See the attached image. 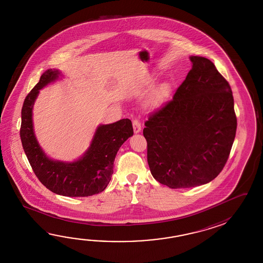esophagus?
I'll list each match as a JSON object with an SVG mask.
<instances>
[{
	"label": "esophagus",
	"mask_w": 263,
	"mask_h": 263,
	"mask_svg": "<svg viewBox=\"0 0 263 263\" xmlns=\"http://www.w3.org/2000/svg\"><path fill=\"white\" fill-rule=\"evenodd\" d=\"M133 126H134V132L135 134H138L141 132V122L138 118H134L133 120Z\"/></svg>",
	"instance_id": "esophagus-1"
}]
</instances>
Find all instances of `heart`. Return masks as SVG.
I'll list each match as a JSON object with an SVG mask.
<instances>
[{
  "label": "heart",
  "mask_w": 263,
  "mask_h": 263,
  "mask_svg": "<svg viewBox=\"0 0 263 263\" xmlns=\"http://www.w3.org/2000/svg\"><path fill=\"white\" fill-rule=\"evenodd\" d=\"M152 85V82L148 81L145 83L144 85V88H149ZM170 91V87L167 84H161L157 85L156 87H154L151 94L148 96V99L146 101V105L148 107H157L162 103V101L166 99L168 94Z\"/></svg>",
  "instance_id": "b5f03b06"
}]
</instances>
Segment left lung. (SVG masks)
I'll return each mask as SVG.
<instances>
[{
  "mask_svg": "<svg viewBox=\"0 0 263 263\" xmlns=\"http://www.w3.org/2000/svg\"><path fill=\"white\" fill-rule=\"evenodd\" d=\"M190 60L192 69L173 99L149 115L143 130L151 174L171 189L215 179L229 159L237 129L228 81L207 58Z\"/></svg>",
  "mask_w": 263,
  "mask_h": 263,
  "instance_id": "1",
  "label": "left lung"
}]
</instances>
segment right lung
<instances>
[{"instance_id":"obj_1","label":"right lung","mask_w":263,"mask_h":263,"mask_svg":"<svg viewBox=\"0 0 263 263\" xmlns=\"http://www.w3.org/2000/svg\"><path fill=\"white\" fill-rule=\"evenodd\" d=\"M59 75L57 69L46 70L24 100L20 129L23 149L36 178L47 189L70 197L93 196L105 190L110 182L118 149L134 134L133 124L129 118H124L99 126L89 148L76 162L48 158L34 136L32 111L40 90L57 80Z\"/></svg>"}]
</instances>
